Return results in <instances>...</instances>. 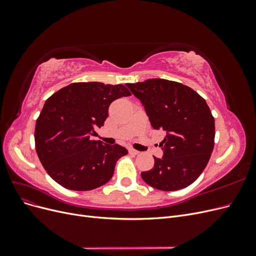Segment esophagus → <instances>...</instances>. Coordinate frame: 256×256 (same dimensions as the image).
I'll use <instances>...</instances> for the list:
<instances>
[{
	"label": "esophagus",
	"instance_id": "esophagus-1",
	"mask_svg": "<svg viewBox=\"0 0 256 256\" xmlns=\"http://www.w3.org/2000/svg\"><path fill=\"white\" fill-rule=\"evenodd\" d=\"M128 152H129V154H140V152L136 150H134V148H129Z\"/></svg>",
	"mask_w": 256,
	"mask_h": 256
}]
</instances>
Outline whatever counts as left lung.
Returning a JSON list of instances; mask_svg holds the SVG:
<instances>
[{"mask_svg": "<svg viewBox=\"0 0 256 256\" xmlns=\"http://www.w3.org/2000/svg\"><path fill=\"white\" fill-rule=\"evenodd\" d=\"M140 99L154 129L164 130L161 159L154 157L143 180L162 191H176L194 182L206 168L214 146V118L205 99L175 81L150 79L128 83Z\"/></svg>", "mask_w": 256, "mask_h": 256, "instance_id": "obj_1", "label": "left lung"}]
</instances>
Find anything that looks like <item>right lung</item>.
Masks as SVG:
<instances>
[{
    "label": "right lung",
    "mask_w": 256,
    "mask_h": 256,
    "mask_svg": "<svg viewBox=\"0 0 256 256\" xmlns=\"http://www.w3.org/2000/svg\"><path fill=\"white\" fill-rule=\"evenodd\" d=\"M130 95L122 84L78 82L46 100L36 120L35 148L53 180L69 190L90 191L111 180L116 162L128 152L90 136L104 126L114 100Z\"/></svg>",
    "instance_id": "obj_1"
}]
</instances>
